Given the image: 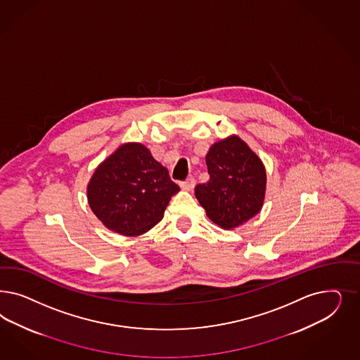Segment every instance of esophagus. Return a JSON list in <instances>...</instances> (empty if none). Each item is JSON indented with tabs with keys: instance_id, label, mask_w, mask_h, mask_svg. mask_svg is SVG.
I'll use <instances>...</instances> for the list:
<instances>
[{
	"instance_id": "esophagus-1",
	"label": "esophagus",
	"mask_w": 360,
	"mask_h": 360,
	"mask_svg": "<svg viewBox=\"0 0 360 360\" xmlns=\"http://www.w3.org/2000/svg\"><path fill=\"white\" fill-rule=\"evenodd\" d=\"M195 186H196V180L193 177H189V179H186V181L181 183V188L184 191H192Z\"/></svg>"
}]
</instances>
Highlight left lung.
I'll list each match as a JSON object with an SVG mask.
<instances>
[{
    "mask_svg": "<svg viewBox=\"0 0 360 360\" xmlns=\"http://www.w3.org/2000/svg\"><path fill=\"white\" fill-rule=\"evenodd\" d=\"M209 181L195 195L207 216L224 229H234L255 217L264 205L266 171L244 140L232 135L214 143L205 158Z\"/></svg>",
    "mask_w": 360,
    "mask_h": 360,
    "instance_id": "obj_1",
    "label": "left lung"
}]
</instances>
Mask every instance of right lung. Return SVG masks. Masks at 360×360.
I'll return each instance as SVG.
<instances>
[{"instance_id":"obj_1","label":"right lung","mask_w":360,"mask_h":360,"mask_svg":"<svg viewBox=\"0 0 360 360\" xmlns=\"http://www.w3.org/2000/svg\"><path fill=\"white\" fill-rule=\"evenodd\" d=\"M179 191L168 169L146 146L126 143L95 169L87 200L105 228L123 236H139L162 221Z\"/></svg>"}]
</instances>
